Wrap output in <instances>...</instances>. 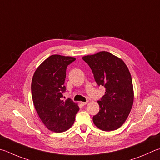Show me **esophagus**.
Instances as JSON below:
<instances>
[{
  "label": "esophagus",
  "instance_id": "esophagus-1",
  "mask_svg": "<svg viewBox=\"0 0 160 160\" xmlns=\"http://www.w3.org/2000/svg\"><path fill=\"white\" fill-rule=\"evenodd\" d=\"M88 103V101H86V102H81V104H82V106H85V105H86L87 103Z\"/></svg>",
  "mask_w": 160,
  "mask_h": 160
}]
</instances>
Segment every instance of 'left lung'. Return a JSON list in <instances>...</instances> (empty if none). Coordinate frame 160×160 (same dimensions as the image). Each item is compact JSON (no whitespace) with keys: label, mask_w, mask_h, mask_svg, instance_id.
I'll use <instances>...</instances> for the list:
<instances>
[{"label":"left lung","mask_w":160,"mask_h":160,"mask_svg":"<svg viewBox=\"0 0 160 160\" xmlns=\"http://www.w3.org/2000/svg\"><path fill=\"white\" fill-rule=\"evenodd\" d=\"M82 59L91 68L98 86L106 88L99 112L93 117L97 127L105 132L118 129L128 118L134 94L130 72L123 60L108 52L86 55Z\"/></svg>","instance_id":"1"}]
</instances>
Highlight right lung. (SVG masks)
<instances>
[{"mask_svg":"<svg viewBox=\"0 0 160 160\" xmlns=\"http://www.w3.org/2000/svg\"><path fill=\"white\" fill-rule=\"evenodd\" d=\"M75 57L53 54L36 68L31 82L32 99L39 118L47 128L61 133L71 128L80 108L71 98L62 100L66 71Z\"/></svg>","mask_w":160,"mask_h":160,"instance_id":"add662e5","label":"right lung"}]
</instances>
